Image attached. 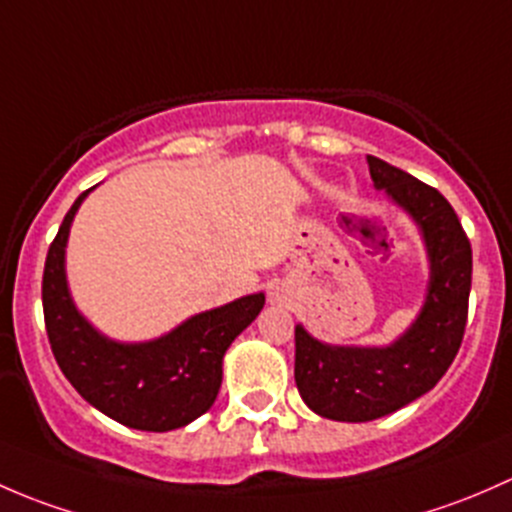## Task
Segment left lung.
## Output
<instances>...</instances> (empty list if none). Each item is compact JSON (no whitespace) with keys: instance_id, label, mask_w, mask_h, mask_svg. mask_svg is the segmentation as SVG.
<instances>
[{"instance_id":"obj_1","label":"left lung","mask_w":512,"mask_h":512,"mask_svg":"<svg viewBox=\"0 0 512 512\" xmlns=\"http://www.w3.org/2000/svg\"><path fill=\"white\" fill-rule=\"evenodd\" d=\"M372 182L412 214L431 258L426 303L416 323L389 347H330L295 328V384L315 414L372 421L407 407L444 377L468 320L471 241L444 194L379 157H367Z\"/></svg>"}]
</instances>
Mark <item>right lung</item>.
Segmentation results:
<instances>
[{
	"mask_svg": "<svg viewBox=\"0 0 512 512\" xmlns=\"http://www.w3.org/2000/svg\"><path fill=\"white\" fill-rule=\"evenodd\" d=\"M88 192L68 209L46 254L41 303L51 352L76 392L110 419L140 431L187 426L214 404L224 352L254 323L266 298L246 295L199 313L155 342L120 345L98 335L73 308L63 273L68 229Z\"/></svg>",
	"mask_w": 512,
	"mask_h": 512,
	"instance_id": "right-lung-1",
	"label": "right lung"
}]
</instances>
